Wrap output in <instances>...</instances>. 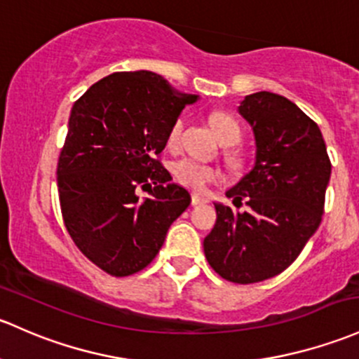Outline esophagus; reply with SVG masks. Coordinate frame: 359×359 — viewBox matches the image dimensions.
I'll return each mask as SVG.
<instances>
[{
  "mask_svg": "<svg viewBox=\"0 0 359 359\" xmlns=\"http://www.w3.org/2000/svg\"><path fill=\"white\" fill-rule=\"evenodd\" d=\"M191 203H192V206L203 205V203H206V198H203V196H199V194H192Z\"/></svg>",
  "mask_w": 359,
  "mask_h": 359,
  "instance_id": "34e87169",
  "label": "esophagus"
}]
</instances>
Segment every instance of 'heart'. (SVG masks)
I'll use <instances>...</instances> for the list:
<instances>
[{
  "instance_id": "obj_1",
  "label": "heart",
  "mask_w": 359,
  "mask_h": 359,
  "mask_svg": "<svg viewBox=\"0 0 359 359\" xmlns=\"http://www.w3.org/2000/svg\"><path fill=\"white\" fill-rule=\"evenodd\" d=\"M184 126H186L184 116L175 118L172 122V126H170L167 134V144L170 149L179 148L180 139H182ZM210 126L222 144H236V142H239L241 137H243V127H241V123L237 122L232 115H229V113H213V115L210 116ZM172 172L180 186L196 192L206 191L211 184H217L222 180L220 170L211 167V165L199 163V161L191 160V158H182V160L177 161V163L173 165Z\"/></svg>"
}]
</instances>
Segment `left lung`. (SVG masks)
<instances>
[{"instance_id":"obj_1","label":"left lung","mask_w":359,"mask_h":359,"mask_svg":"<svg viewBox=\"0 0 359 359\" xmlns=\"http://www.w3.org/2000/svg\"><path fill=\"white\" fill-rule=\"evenodd\" d=\"M239 113L255 134L256 160L227 198L215 203L217 222L205 256L222 278L255 284L282 273L322 222L332 165L318 126L280 94H249Z\"/></svg>"}]
</instances>
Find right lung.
I'll return each instance as SVG.
<instances>
[{"instance_id": "obj_1", "label": "right lung", "mask_w": 359, "mask_h": 359, "mask_svg": "<svg viewBox=\"0 0 359 359\" xmlns=\"http://www.w3.org/2000/svg\"><path fill=\"white\" fill-rule=\"evenodd\" d=\"M196 101L139 70L101 79L72 107L56 170L63 222L75 246L107 273L146 269L191 205L158 156L173 120Z\"/></svg>"}]
</instances>
